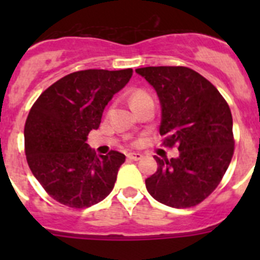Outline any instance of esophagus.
<instances>
[{"instance_id": "1", "label": "esophagus", "mask_w": 260, "mask_h": 260, "mask_svg": "<svg viewBox=\"0 0 260 260\" xmlns=\"http://www.w3.org/2000/svg\"><path fill=\"white\" fill-rule=\"evenodd\" d=\"M126 157H127L128 160H133V161H138V160H141V158L143 157V155L139 152H132V153H127Z\"/></svg>"}]
</instances>
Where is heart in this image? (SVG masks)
Returning <instances> with one entry per match:
<instances>
[{"instance_id":"b5f03b06","label":"heart","mask_w":260,"mask_h":260,"mask_svg":"<svg viewBox=\"0 0 260 260\" xmlns=\"http://www.w3.org/2000/svg\"><path fill=\"white\" fill-rule=\"evenodd\" d=\"M146 98H150V96L147 95L144 91L138 89V91H135V92L132 95V104L135 102H139V100H143V99H146Z\"/></svg>"}]
</instances>
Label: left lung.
Returning a JSON list of instances; mask_svg holds the SVG:
<instances>
[{
	"label": "left lung",
	"mask_w": 260,
	"mask_h": 260,
	"mask_svg": "<svg viewBox=\"0 0 260 260\" xmlns=\"http://www.w3.org/2000/svg\"><path fill=\"white\" fill-rule=\"evenodd\" d=\"M156 89L161 104L160 135L165 147L178 146L177 158L155 156L157 171L146 187L160 203L194 207L217 187L234 152L233 119L215 86L185 66L135 70Z\"/></svg>",
	"instance_id": "8db88e82"
}]
</instances>
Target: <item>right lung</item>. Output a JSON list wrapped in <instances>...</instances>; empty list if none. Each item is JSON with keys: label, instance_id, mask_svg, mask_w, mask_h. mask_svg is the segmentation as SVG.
<instances>
[{"label": "right lung", "instance_id": "1", "mask_svg": "<svg viewBox=\"0 0 260 260\" xmlns=\"http://www.w3.org/2000/svg\"><path fill=\"white\" fill-rule=\"evenodd\" d=\"M132 75L133 69L75 71L48 87L32 105L24 125L27 162L54 201L87 208L113 190L125 155L110 151L96 156L86 141Z\"/></svg>", "mask_w": 260, "mask_h": 260}]
</instances>
